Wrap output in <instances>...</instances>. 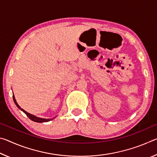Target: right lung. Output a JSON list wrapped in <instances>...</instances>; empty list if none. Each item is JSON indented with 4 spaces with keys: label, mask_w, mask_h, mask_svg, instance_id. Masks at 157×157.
<instances>
[{
    "label": "right lung",
    "mask_w": 157,
    "mask_h": 157,
    "mask_svg": "<svg viewBox=\"0 0 157 157\" xmlns=\"http://www.w3.org/2000/svg\"><path fill=\"white\" fill-rule=\"evenodd\" d=\"M13 100H14V103H15V105L17 106V107H18V109H21V111H23V112H24V113L26 114V115H27V116L28 117V118H30V120L34 121V122H36V123H46V122H48V121H51V120H52V119L55 118H51V119L41 118H39V117H36V116H34V115H33V114L29 113L27 112V111H25V110H23L22 108H21L20 106L17 104V101H16L15 97H14V95H13Z\"/></svg>",
    "instance_id": "right-lung-1"
}]
</instances>
